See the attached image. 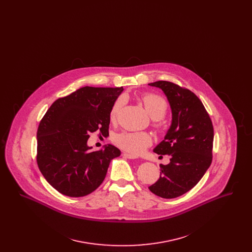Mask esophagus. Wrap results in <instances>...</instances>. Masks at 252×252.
I'll return each mask as SVG.
<instances>
[{"label":"esophagus","instance_id":"obj_1","mask_svg":"<svg viewBox=\"0 0 252 252\" xmlns=\"http://www.w3.org/2000/svg\"><path fill=\"white\" fill-rule=\"evenodd\" d=\"M125 158H130V159H134V158H137L138 156H136V155H133V154H129V153H124L123 154Z\"/></svg>","mask_w":252,"mask_h":252}]
</instances>
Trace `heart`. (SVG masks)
<instances>
[{"instance_id":"1","label":"heart","mask_w":252,"mask_h":252,"mask_svg":"<svg viewBox=\"0 0 252 252\" xmlns=\"http://www.w3.org/2000/svg\"><path fill=\"white\" fill-rule=\"evenodd\" d=\"M141 101L149 115L155 120L154 126L158 128H160L161 124L159 119L163 118L167 113L168 103L166 99L157 94L146 93L141 96ZM124 104L125 97L123 95L119 96L114 101L109 112V118L111 122L116 121ZM113 142L125 151L134 155H139L152 144L153 140L151 135L147 132L125 131L117 134L113 138Z\"/></svg>"}]
</instances>
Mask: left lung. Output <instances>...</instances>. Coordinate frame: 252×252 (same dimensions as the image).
Here are the masks:
<instances>
[{
    "label": "left lung",
    "mask_w": 252,
    "mask_h": 252,
    "mask_svg": "<svg viewBox=\"0 0 252 252\" xmlns=\"http://www.w3.org/2000/svg\"><path fill=\"white\" fill-rule=\"evenodd\" d=\"M167 96L173 120L164 140L157 146L158 155L170 156L160 164L159 179L149 190L162 198H175L192 189L213 160L214 126L200 99L190 90L169 81H157Z\"/></svg>",
    "instance_id": "left-lung-1"
}]
</instances>
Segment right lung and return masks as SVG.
<instances>
[{"label":"right lung","mask_w":252,"mask_h":252,"mask_svg":"<svg viewBox=\"0 0 252 252\" xmlns=\"http://www.w3.org/2000/svg\"><path fill=\"white\" fill-rule=\"evenodd\" d=\"M123 91L87 86L56 100L42 117L36 132V163L58 192L80 197L95 191L111 159L120 156L110 144L91 152L87 141L93 132L108 133L110 109Z\"/></svg>","instance_id":"1"}]
</instances>
